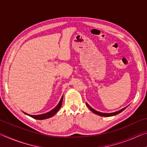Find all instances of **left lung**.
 Wrapping results in <instances>:
<instances>
[{
    "label": "left lung",
    "mask_w": 147,
    "mask_h": 147,
    "mask_svg": "<svg viewBox=\"0 0 147 147\" xmlns=\"http://www.w3.org/2000/svg\"><path fill=\"white\" fill-rule=\"evenodd\" d=\"M86 106L88 107V108L91 109V110L93 111V112L94 113L96 114V115H98L100 116H102V117H110V116H113V115H117V114H119V113H121V111H123L124 109H125L126 108H124L123 109H121V110L119 111H115V112H113V113H101V112H99V111H97L96 110H94V109H93L91 108V107L89 106L88 104L86 103Z\"/></svg>",
    "instance_id": "1"
}]
</instances>
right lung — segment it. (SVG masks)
<instances>
[{"mask_svg": "<svg viewBox=\"0 0 147 147\" xmlns=\"http://www.w3.org/2000/svg\"><path fill=\"white\" fill-rule=\"evenodd\" d=\"M62 101H63V96L61 97L59 104L56 106V108H54L53 109H52L51 111H49V112H48V113L41 114V115H29V114H28V113H26L24 112V113H25L26 115L31 117L34 118L35 119H38V120H43V119L50 118V117H53L55 115V114L57 113V111H58L59 109H60L61 104H62Z\"/></svg>", "mask_w": 147, "mask_h": 147, "instance_id": "add662e5", "label": "right lung"}]
</instances>
